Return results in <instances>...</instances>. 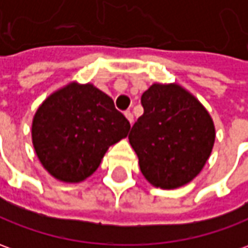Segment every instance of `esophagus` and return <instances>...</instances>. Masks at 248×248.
<instances>
[{
	"label": "esophagus",
	"mask_w": 248,
	"mask_h": 248,
	"mask_svg": "<svg viewBox=\"0 0 248 248\" xmlns=\"http://www.w3.org/2000/svg\"><path fill=\"white\" fill-rule=\"evenodd\" d=\"M124 117H126V119H127V121L130 122V124H133V121H134V118H133V114H131L130 111H126V112H124Z\"/></svg>",
	"instance_id": "1"
}]
</instances>
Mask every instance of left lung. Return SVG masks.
<instances>
[{"label": "left lung", "mask_w": 248, "mask_h": 248, "mask_svg": "<svg viewBox=\"0 0 248 248\" xmlns=\"http://www.w3.org/2000/svg\"><path fill=\"white\" fill-rule=\"evenodd\" d=\"M144 114L129 142L145 179L172 190L201 172L212 153L216 129L201 102L179 84H153L141 96Z\"/></svg>", "instance_id": "8db88e82"}]
</instances>
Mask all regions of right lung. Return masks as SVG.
<instances>
[{"label":"right lung","instance_id":"add662e5","mask_svg":"<svg viewBox=\"0 0 248 248\" xmlns=\"http://www.w3.org/2000/svg\"><path fill=\"white\" fill-rule=\"evenodd\" d=\"M129 130V121L110 96L93 84L72 81L40 104L31 133L35 153L47 172L60 182L80 183Z\"/></svg>","mask_w":248,"mask_h":248}]
</instances>
